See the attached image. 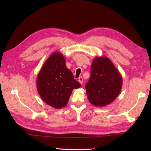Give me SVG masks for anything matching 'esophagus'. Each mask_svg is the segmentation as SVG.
Wrapping results in <instances>:
<instances>
[{"instance_id": "esophagus-1", "label": "esophagus", "mask_w": 151, "mask_h": 151, "mask_svg": "<svg viewBox=\"0 0 151 151\" xmlns=\"http://www.w3.org/2000/svg\"><path fill=\"white\" fill-rule=\"evenodd\" d=\"M78 81L80 83H81V84H82V82H83V78L82 77V76H81V77L78 78Z\"/></svg>"}]
</instances>
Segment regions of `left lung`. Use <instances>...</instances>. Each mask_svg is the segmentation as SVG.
I'll list each match as a JSON object with an SVG mask.
<instances>
[{
	"label": "left lung",
	"mask_w": 151,
	"mask_h": 151,
	"mask_svg": "<svg viewBox=\"0 0 151 151\" xmlns=\"http://www.w3.org/2000/svg\"><path fill=\"white\" fill-rule=\"evenodd\" d=\"M122 84V76L111 61L106 56L95 57L85 86L89 102L100 107L110 104L119 94Z\"/></svg>",
	"instance_id": "1"
}]
</instances>
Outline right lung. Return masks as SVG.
Returning <instances> with one entry per match:
<instances>
[{
  "label": "right lung",
  "instance_id": "right-lung-1",
  "mask_svg": "<svg viewBox=\"0 0 151 151\" xmlns=\"http://www.w3.org/2000/svg\"><path fill=\"white\" fill-rule=\"evenodd\" d=\"M36 85L42 100L56 109L65 106L73 89L81 86L67 68L65 58L59 52L51 54L44 63L37 75Z\"/></svg>",
  "mask_w": 151,
  "mask_h": 151
}]
</instances>
